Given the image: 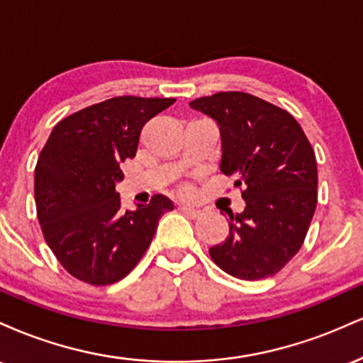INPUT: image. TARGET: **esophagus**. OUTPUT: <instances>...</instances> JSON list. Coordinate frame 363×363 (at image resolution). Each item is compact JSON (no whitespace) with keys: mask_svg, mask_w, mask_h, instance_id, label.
Listing matches in <instances>:
<instances>
[{"mask_svg":"<svg viewBox=\"0 0 363 363\" xmlns=\"http://www.w3.org/2000/svg\"><path fill=\"white\" fill-rule=\"evenodd\" d=\"M179 210L182 211V213L189 216V218H199V216L203 215L201 210H198V208H191V206H179Z\"/></svg>","mask_w":363,"mask_h":363,"instance_id":"obj_1","label":"esophagus"}]
</instances>
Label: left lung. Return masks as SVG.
<instances>
[{
  "instance_id": "8db88e82",
  "label": "left lung",
  "mask_w": 363,
  "mask_h": 363,
  "mask_svg": "<svg viewBox=\"0 0 363 363\" xmlns=\"http://www.w3.org/2000/svg\"><path fill=\"white\" fill-rule=\"evenodd\" d=\"M218 124L220 170L242 187L244 211L230 234L210 247L211 259L240 280L277 274L302 247L315 205L314 150L291 114L244 91H220L189 102Z\"/></svg>"
}]
</instances>
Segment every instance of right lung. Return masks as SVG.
Instances as JSON below:
<instances>
[{"instance_id": "right-lung-1", "label": "right lung", "mask_w": 363, "mask_h": 363, "mask_svg": "<svg viewBox=\"0 0 363 363\" xmlns=\"http://www.w3.org/2000/svg\"><path fill=\"white\" fill-rule=\"evenodd\" d=\"M176 99L114 97L60 121L35 165L37 218L62 268L90 285L123 280L138 264L162 215L174 210L153 196L121 210V162L136 155L141 128Z\"/></svg>"}]
</instances>
